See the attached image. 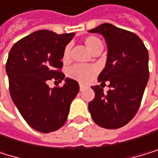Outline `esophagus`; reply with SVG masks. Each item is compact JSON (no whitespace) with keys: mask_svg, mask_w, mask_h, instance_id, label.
Here are the masks:
<instances>
[{"mask_svg":"<svg viewBox=\"0 0 158 158\" xmlns=\"http://www.w3.org/2000/svg\"><path fill=\"white\" fill-rule=\"evenodd\" d=\"M83 88H84V85L81 83V84H80V89H81V90H82Z\"/></svg>","mask_w":158,"mask_h":158,"instance_id":"esophagus-1","label":"esophagus"}]
</instances>
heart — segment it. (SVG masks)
I'll list each match as a JSON object with an SVG mask.
<instances>
[{
    "instance_id": "obj_1",
    "label": "heart",
    "mask_w": 158,
    "mask_h": 158,
    "mask_svg": "<svg viewBox=\"0 0 158 158\" xmlns=\"http://www.w3.org/2000/svg\"><path fill=\"white\" fill-rule=\"evenodd\" d=\"M84 45L86 48L88 49L92 53L98 50H102V41L96 36H87L83 40ZM71 58V49H70V45L64 48L63 52H62V61L64 63L70 61ZM96 74V68L94 66H87V65H81V64H76L70 67L67 71V75L69 77L73 78V80L80 81V82H88L90 81L93 77Z\"/></svg>"
}]
</instances>
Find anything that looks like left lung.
Segmentation results:
<instances>
[{"label": "left lung", "mask_w": 158, "mask_h": 158, "mask_svg": "<svg viewBox=\"0 0 158 158\" xmlns=\"http://www.w3.org/2000/svg\"><path fill=\"white\" fill-rule=\"evenodd\" d=\"M89 32L102 34L107 44V61L98 81L102 84L108 81L109 90L103 94L99 85L92 86L95 98L88 109L98 126L115 130L127 125L138 111L149 80L148 50L135 33L111 24Z\"/></svg>", "instance_id": "left-lung-1"}]
</instances>
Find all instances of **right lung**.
Here are the masks:
<instances>
[{"instance_id": "right-lung-1", "label": "right lung", "mask_w": 158, "mask_h": 158, "mask_svg": "<svg viewBox=\"0 0 158 158\" xmlns=\"http://www.w3.org/2000/svg\"><path fill=\"white\" fill-rule=\"evenodd\" d=\"M74 35L37 31L20 39L9 51L6 71L11 99L27 125L37 131L59 130L80 91L77 81L68 77L63 86L50 88L47 84L65 77L61 72L62 52Z\"/></svg>"}]
</instances>
